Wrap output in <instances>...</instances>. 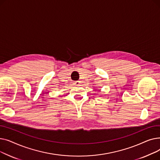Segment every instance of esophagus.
<instances>
[{
	"mask_svg": "<svg viewBox=\"0 0 160 160\" xmlns=\"http://www.w3.org/2000/svg\"><path fill=\"white\" fill-rule=\"evenodd\" d=\"M74 85L76 86H80V81H77V82H74Z\"/></svg>",
	"mask_w": 160,
	"mask_h": 160,
	"instance_id": "obj_1",
	"label": "esophagus"
}]
</instances>
